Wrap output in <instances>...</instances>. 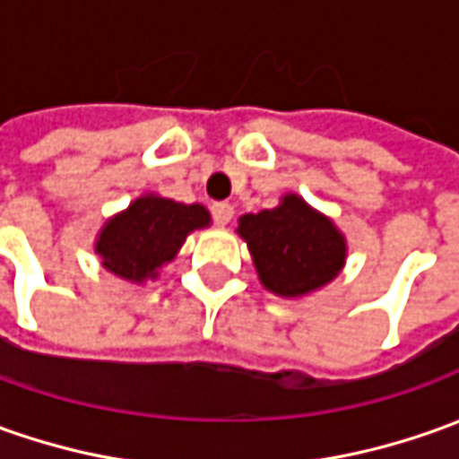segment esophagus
Wrapping results in <instances>:
<instances>
[{"label":"esophagus","instance_id":"34e87169","mask_svg":"<svg viewBox=\"0 0 459 459\" xmlns=\"http://www.w3.org/2000/svg\"><path fill=\"white\" fill-rule=\"evenodd\" d=\"M211 216H213V223H218V226H226L230 218H233V205L213 204L211 205Z\"/></svg>","mask_w":459,"mask_h":459}]
</instances>
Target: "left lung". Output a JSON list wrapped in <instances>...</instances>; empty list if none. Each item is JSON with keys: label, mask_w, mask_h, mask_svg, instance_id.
Returning <instances> with one entry per match:
<instances>
[{"label": "left lung", "mask_w": 459, "mask_h": 459, "mask_svg": "<svg viewBox=\"0 0 459 459\" xmlns=\"http://www.w3.org/2000/svg\"><path fill=\"white\" fill-rule=\"evenodd\" d=\"M261 283L279 296H301L329 283L344 266L347 246L329 218L299 195L238 221Z\"/></svg>", "instance_id": "obj_1"}]
</instances>
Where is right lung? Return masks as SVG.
<instances>
[{"instance_id": "1", "label": "right lung", "mask_w": 459, "mask_h": 459, "mask_svg": "<svg viewBox=\"0 0 459 459\" xmlns=\"http://www.w3.org/2000/svg\"><path fill=\"white\" fill-rule=\"evenodd\" d=\"M204 205H183L158 195L138 198L102 229L98 254L102 266L127 281H145L173 261L190 230L208 226Z\"/></svg>"}]
</instances>
